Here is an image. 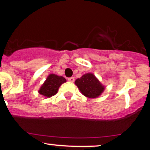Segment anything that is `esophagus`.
<instances>
[{
    "instance_id": "34e87169",
    "label": "esophagus",
    "mask_w": 150,
    "mask_h": 150,
    "mask_svg": "<svg viewBox=\"0 0 150 150\" xmlns=\"http://www.w3.org/2000/svg\"><path fill=\"white\" fill-rule=\"evenodd\" d=\"M68 81L71 83L74 82V77H70V78L68 79Z\"/></svg>"
}]
</instances>
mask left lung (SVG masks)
Wrapping results in <instances>:
<instances>
[{"label": "left lung", "mask_w": 150, "mask_h": 150, "mask_svg": "<svg viewBox=\"0 0 150 150\" xmlns=\"http://www.w3.org/2000/svg\"><path fill=\"white\" fill-rule=\"evenodd\" d=\"M74 83L85 97L90 99L99 97L106 88L92 73L85 74L77 79Z\"/></svg>", "instance_id": "8db88e82"}]
</instances>
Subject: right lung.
I'll use <instances>...</instances> for the list:
<instances>
[{
    "mask_svg": "<svg viewBox=\"0 0 150 150\" xmlns=\"http://www.w3.org/2000/svg\"><path fill=\"white\" fill-rule=\"evenodd\" d=\"M65 82L67 81L63 76H58L55 74H50L40 87L38 92L44 97H51L58 92L61 85Z\"/></svg>",
    "mask_w": 150,
    "mask_h": 150,
    "instance_id": "add662e5",
    "label": "right lung"
}]
</instances>
